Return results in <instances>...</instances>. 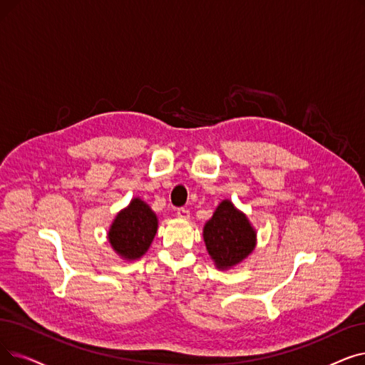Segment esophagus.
<instances>
[{
    "instance_id": "esophagus-1",
    "label": "esophagus",
    "mask_w": 365,
    "mask_h": 365,
    "mask_svg": "<svg viewBox=\"0 0 365 365\" xmlns=\"http://www.w3.org/2000/svg\"><path fill=\"white\" fill-rule=\"evenodd\" d=\"M176 215L180 217V219H189V210L187 209H185V207H180V209H178V212H176Z\"/></svg>"
}]
</instances>
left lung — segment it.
Wrapping results in <instances>:
<instances>
[{
  "label": "left lung",
  "mask_w": 365,
  "mask_h": 365,
  "mask_svg": "<svg viewBox=\"0 0 365 365\" xmlns=\"http://www.w3.org/2000/svg\"><path fill=\"white\" fill-rule=\"evenodd\" d=\"M255 231L247 217L232 202L222 201L204 227V242L217 268H228L243 261L255 247Z\"/></svg>",
  "instance_id": "1"
}]
</instances>
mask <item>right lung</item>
Listing matches in <instances>:
<instances>
[{
    "label": "right lung",
    "instance_id": "obj_1",
    "mask_svg": "<svg viewBox=\"0 0 365 365\" xmlns=\"http://www.w3.org/2000/svg\"><path fill=\"white\" fill-rule=\"evenodd\" d=\"M158 219L149 205L135 198L122 210L108 231V242L125 259H137L149 249Z\"/></svg>",
    "mask_w": 365,
    "mask_h": 365
}]
</instances>
